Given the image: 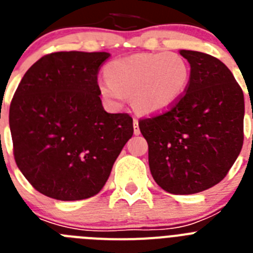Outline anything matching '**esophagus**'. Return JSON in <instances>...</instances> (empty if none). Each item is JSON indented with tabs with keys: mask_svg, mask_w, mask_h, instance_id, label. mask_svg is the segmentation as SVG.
<instances>
[{
	"mask_svg": "<svg viewBox=\"0 0 253 253\" xmlns=\"http://www.w3.org/2000/svg\"><path fill=\"white\" fill-rule=\"evenodd\" d=\"M133 126H134V134L138 135V134L140 133V130H139V125H138V119H135V118H134L133 120Z\"/></svg>",
	"mask_w": 253,
	"mask_h": 253,
	"instance_id": "obj_1",
	"label": "esophagus"
}]
</instances>
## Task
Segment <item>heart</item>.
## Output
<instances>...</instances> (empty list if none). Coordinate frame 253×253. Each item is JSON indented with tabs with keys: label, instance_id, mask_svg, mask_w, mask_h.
Wrapping results in <instances>:
<instances>
[{
	"label": "heart",
	"instance_id": "1",
	"mask_svg": "<svg viewBox=\"0 0 253 253\" xmlns=\"http://www.w3.org/2000/svg\"><path fill=\"white\" fill-rule=\"evenodd\" d=\"M106 80L99 84L107 100L123 104L131 97L140 113H158L177 102L190 78L186 60L176 53H139L107 64Z\"/></svg>",
	"mask_w": 253,
	"mask_h": 253
}]
</instances>
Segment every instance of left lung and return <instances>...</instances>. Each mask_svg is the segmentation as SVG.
<instances>
[{
  "mask_svg": "<svg viewBox=\"0 0 253 253\" xmlns=\"http://www.w3.org/2000/svg\"><path fill=\"white\" fill-rule=\"evenodd\" d=\"M190 63L184 95L166 111L143 118L151 173L167 193L189 195L227 176L243 146V91L223 62L180 50Z\"/></svg>",
  "mask_w": 253,
  "mask_h": 253,
  "instance_id": "obj_1",
  "label": "left lung"
}]
</instances>
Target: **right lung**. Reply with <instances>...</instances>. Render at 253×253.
Listing matches in <instances>:
<instances>
[{
	"mask_svg": "<svg viewBox=\"0 0 253 253\" xmlns=\"http://www.w3.org/2000/svg\"><path fill=\"white\" fill-rule=\"evenodd\" d=\"M106 51H55L24 75L10 105L13 157L31 186L57 200L100 193L133 135L126 113L109 114L97 75Z\"/></svg>",
	"mask_w": 253,
	"mask_h": 253,
	"instance_id": "1",
	"label": "right lung"
}]
</instances>
